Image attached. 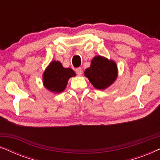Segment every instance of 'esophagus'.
Wrapping results in <instances>:
<instances>
[{
	"mask_svg": "<svg viewBox=\"0 0 160 160\" xmlns=\"http://www.w3.org/2000/svg\"><path fill=\"white\" fill-rule=\"evenodd\" d=\"M76 74H77L78 76H81L83 73L82 68H77L76 69Z\"/></svg>",
	"mask_w": 160,
	"mask_h": 160,
	"instance_id": "esophagus-1",
	"label": "esophagus"
}]
</instances>
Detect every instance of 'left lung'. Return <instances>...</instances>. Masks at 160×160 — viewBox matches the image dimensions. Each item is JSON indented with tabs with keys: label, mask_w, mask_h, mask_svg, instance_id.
<instances>
[{
	"label": "left lung",
	"mask_w": 160,
	"mask_h": 160,
	"mask_svg": "<svg viewBox=\"0 0 160 160\" xmlns=\"http://www.w3.org/2000/svg\"><path fill=\"white\" fill-rule=\"evenodd\" d=\"M84 75L96 89H103L117 78V66L112 60L96 56L92 60L90 67L84 71Z\"/></svg>",
	"instance_id": "left-lung-1"
}]
</instances>
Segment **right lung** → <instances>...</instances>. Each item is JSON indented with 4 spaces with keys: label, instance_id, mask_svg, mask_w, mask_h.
<instances>
[{
    "label": "right lung",
    "instance_id": "right-lung-1",
    "mask_svg": "<svg viewBox=\"0 0 160 160\" xmlns=\"http://www.w3.org/2000/svg\"><path fill=\"white\" fill-rule=\"evenodd\" d=\"M75 76L73 70L63 68L59 61H53L43 73V84L49 91L61 92L66 87L69 78Z\"/></svg>",
    "mask_w": 160,
    "mask_h": 160
}]
</instances>
